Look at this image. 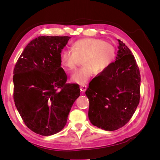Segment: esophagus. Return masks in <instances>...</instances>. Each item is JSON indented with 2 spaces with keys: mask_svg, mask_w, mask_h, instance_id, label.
Segmentation results:
<instances>
[{
  "mask_svg": "<svg viewBox=\"0 0 160 160\" xmlns=\"http://www.w3.org/2000/svg\"><path fill=\"white\" fill-rule=\"evenodd\" d=\"M79 88L82 92H85L87 90V86L86 85H81Z\"/></svg>",
  "mask_w": 160,
  "mask_h": 160,
  "instance_id": "1",
  "label": "esophagus"
}]
</instances>
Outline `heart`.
<instances>
[{
    "label": "heart",
    "mask_w": 160,
    "mask_h": 160,
    "mask_svg": "<svg viewBox=\"0 0 160 160\" xmlns=\"http://www.w3.org/2000/svg\"><path fill=\"white\" fill-rule=\"evenodd\" d=\"M72 51L64 50L60 55L61 67L67 72L74 71L79 62L82 67L70 77L71 83L84 85L93 76L95 71L99 72L107 70L115 57L114 46L110 42L97 38H85L72 44Z\"/></svg>",
    "instance_id": "obj_1"
}]
</instances>
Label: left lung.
Masks as SVG:
<instances>
[{"instance_id":"left-lung-1","label":"left lung","mask_w":160,"mask_h":160,"mask_svg":"<svg viewBox=\"0 0 160 160\" xmlns=\"http://www.w3.org/2000/svg\"><path fill=\"white\" fill-rule=\"evenodd\" d=\"M115 61L89 85L88 116L95 126L105 131L123 127L132 118L139 103L140 72L134 56L122 41Z\"/></svg>"}]
</instances>
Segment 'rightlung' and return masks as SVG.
<instances>
[{"instance_id": "add662e5", "label": "right lung", "mask_w": 160, "mask_h": 160, "mask_svg": "<svg viewBox=\"0 0 160 160\" xmlns=\"http://www.w3.org/2000/svg\"><path fill=\"white\" fill-rule=\"evenodd\" d=\"M71 37L41 36L26 46L14 69V101L25 125L41 135L59 132L80 95L67 84L60 55ZM59 89V91L57 90Z\"/></svg>"}]
</instances>
